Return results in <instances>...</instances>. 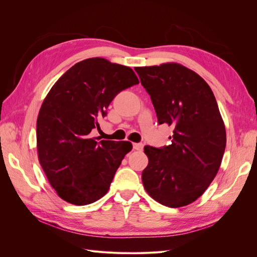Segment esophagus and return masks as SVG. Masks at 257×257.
Masks as SVG:
<instances>
[{"mask_svg": "<svg viewBox=\"0 0 257 257\" xmlns=\"http://www.w3.org/2000/svg\"><path fill=\"white\" fill-rule=\"evenodd\" d=\"M133 148L137 151H142L144 148V145L142 143H135V144H133Z\"/></svg>", "mask_w": 257, "mask_h": 257, "instance_id": "esophagus-1", "label": "esophagus"}]
</instances>
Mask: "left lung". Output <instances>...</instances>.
I'll return each mask as SVG.
<instances>
[{
  "mask_svg": "<svg viewBox=\"0 0 257 257\" xmlns=\"http://www.w3.org/2000/svg\"><path fill=\"white\" fill-rule=\"evenodd\" d=\"M159 124L173 126L172 144L144 148L149 163L142 179L158 203L179 208L203 195L220 168L226 132L212 90L178 63L135 67Z\"/></svg>",
  "mask_w": 257,
  "mask_h": 257,
  "instance_id": "left-lung-1",
  "label": "left lung"
}]
</instances>
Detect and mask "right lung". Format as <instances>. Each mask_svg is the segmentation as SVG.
I'll list each match as a JSON object with an SVG mask.
<instances>
[{
	"label": "right lung",
	"instance_id": "add662e5",
	"mask_svg": "<svg viewBox=\"0 0 257 257\" xmlns=\"http://www.w3.org/2000/svg\"><path fill=\"white\" fill-rule=\"evenodd\" d=\"M133 69L91 58L76 63L44 99L36 124L38 160L49 183L69 204L102 198L130 142L96 141L91 132L121 91L138 84Z\"/></svg>",
	"mask_w": 257,
	"mask_h": 257
}]
</instances>
